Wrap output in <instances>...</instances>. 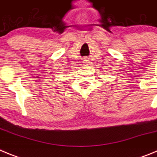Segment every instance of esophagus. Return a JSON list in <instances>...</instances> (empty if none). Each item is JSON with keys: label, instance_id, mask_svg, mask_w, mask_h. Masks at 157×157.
Returning <instances> with one entry per match:
<instances>
[{"label": "esophagus", "instance_id": "34e87169", "mask_svg": "<svg viewBox=\"0 0 157 157\" xmlns=\"http://www.w3.org/2000/svg\"><path fill=\"white\" fill-rule=\"evenodd\" d=\"M84 62H85L86 63H88V61H87V60H85V61H84Z\"/></svg>", "mask_w": 157, "mask_h": 157}]
</instances>
